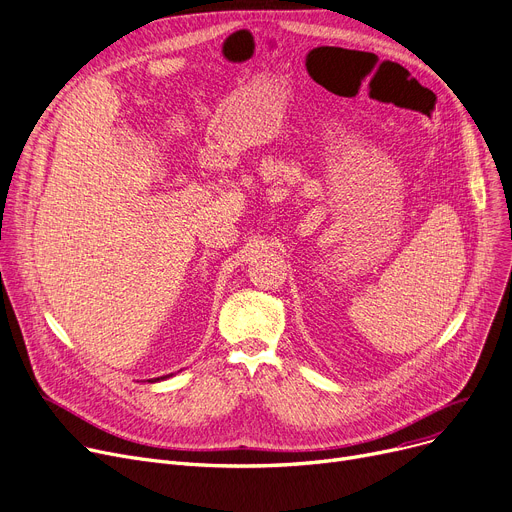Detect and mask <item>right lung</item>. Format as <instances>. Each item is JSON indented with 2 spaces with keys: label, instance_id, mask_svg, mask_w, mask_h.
<instances>
[{
  "label": "right lung",
  "instance_id": "obj_1",
  "mask_svg": "<svg viewBox=\"0 0 512 512\" xmlns=\"http://www.w3.org/2000/svg\"><path fill=\"white\" fill-rule=\"evenodd\" d=\"M168 377H173V375H164V377H158V379H148L150 383H156V381H162V379H168Z\"/></svg>",
  "mask_w": 512,
  "mask_h": 512
}]
</instances>
